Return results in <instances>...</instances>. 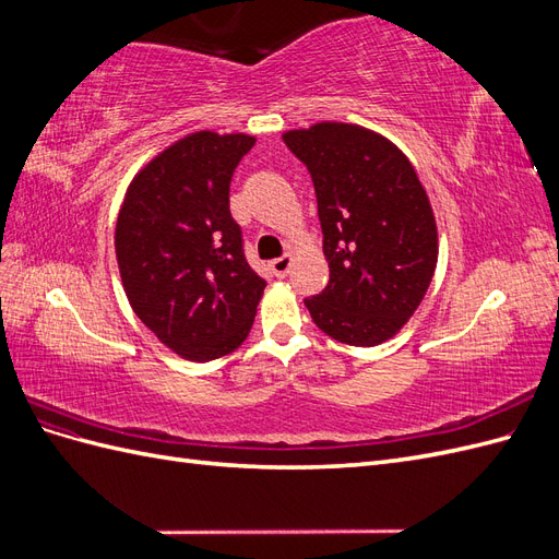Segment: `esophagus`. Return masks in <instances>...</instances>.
<instances>
[{"label":"esophagus","mask_w":559,"mask_h":559,"mask_svg":"<svg viewBox=\"0 0 559 559\" xmlns=\"http://www.w3.org/2000/svg\"><path fill=\"white\" fill-rule=\"evenodd\" d=\"M292 263H294V259L289 257V253H284V257L270 261V270H273V275H277V277H286V273L292 270Z\"/></svg>","instance_id":"esophagus-1"}]
</instances>
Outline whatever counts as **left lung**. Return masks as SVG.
<instances>
[{
  "mask_svg": "<svg viewBox=\"0 0 559 559\" xmlns=\"http://www.w3.org/2000/svg\"><path fill=\"white\" fill-rule=\"evenodd\" d=\"M282 138L312 177L331 273L306 308L333 341L380 345L413 317L436 270L425 186L403 151L373 130L317 123Z\"/></svg>",
  "mask_w": 559,
  "mask_h": 559,
  "instance_id": "left-lung-1",
  "label": "left lung"
}]
</instances>
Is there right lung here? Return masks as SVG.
Instances as JSON below:
<instances>
[{"instance_id": "add662e5", "label": "right lung", "mask_w": 559, "mask_h": 559, "mask_svg": "<svg viewBox=\"0 0 559 559\" xmlns=\"http://www.w3.org/2000/svg\"><path fill=\"white\" fill-rule=\"evenodd\" d=\"M253 142L240 132L189 134L134 175L118 212L114 245L130 306L189 361L238 349L265 289L228 205L233 173Z\"/></svg>"}]
</instances>
